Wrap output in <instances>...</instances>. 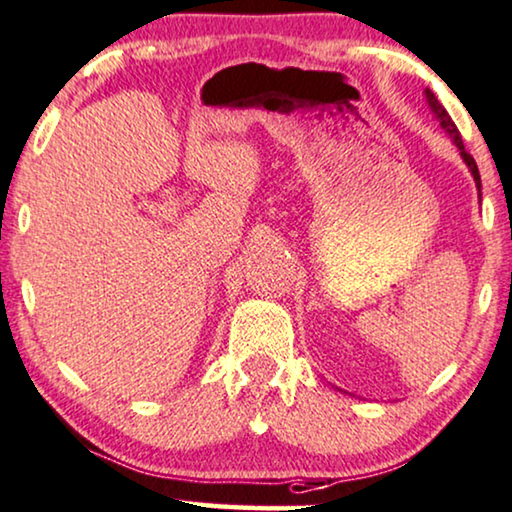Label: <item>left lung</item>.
Listing matches in <instances>:
<instances>
[{
  "mask_svg": "<svg viewBox=\"0 0 512 512\" xmlns=\"http://www.w3.org/2000/svg\"><path fill=\"white\" fill-rule=\"evenodd\" d=\"M426 98H428V105H430V110L435 112V117L440 119V126L444 131H449V136L454 138V143H456V148L461 150V157H463V162L468 164V169L473 171V178H475V185H477V190L482 188V181H480V171H477V164H475V159H473V155H470V152H466V148H463V138H461V134H459V129H456V124L451 122V117H449V112L442 108V103L437 101L435 98V94L430 89H426Z\"/></svg>",
  "mask_w": 512,
  "mask_h": 512,
  "instance_id": "obj_1",
  "label": "left lung"
}]
</instances>
